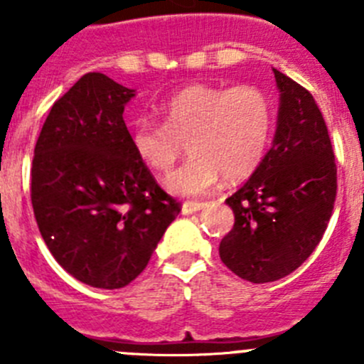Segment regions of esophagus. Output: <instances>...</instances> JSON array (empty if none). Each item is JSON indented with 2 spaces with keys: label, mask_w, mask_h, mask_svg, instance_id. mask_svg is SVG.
Segmentation results:
<instances>
[{
  "label": "esophagus",
  "mask_w": 364,
  "mask_h": 364,
  "mask_svg": "<svg viewBox=\"0 0 364 364\" xmlns=\"http://www.w3.org/2000/svg\"><path fill=\"white\" fill-rule=\"evenodd\" d=\"M204 202H184V205H182V213L184 215H193L197 213V211L204 210Z\"/></svg>",
  "instance_id": "esophagus-1"
}]
</instances>
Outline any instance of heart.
I'll return each instance as SVG.
<instances>
[{
    "instance_id": "1",
    "label": "heart",
    "mask_w": 364,
    "mask_h": 364,
    "mask_svg": "<svg viewBox=\"0 0 364 364\" xmlns=\"http://www.w3.org/2000/svg\"><path fill=\"white\" fill-rule=\"evenodd\" d=\"M164 122L140 118L131 125L136 159L154 173H167L188 144L193 159L167 176L169 191L202 197L224 176L237 182L264 159L273 127V105L255 85L195 83L160 105Z\"/></svg>"
}]
</instances>
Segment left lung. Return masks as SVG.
Wrapping results in <instances>:
<instances>
[{
    "label": "left lung",
    "instance_id": "8db88e82",
    "mask_svg": "<svg viewBox=\"0 0 364 364\" xmlns=\"http://www.w3.org/2000/svg\"><path fill=\"white\" fill-rule=\"evenodd\" d=\"M281 91L277 131L252 178L226 200L235 224L222 262L255 284L290 275L323 239L337 195L326 124L304 87L273 69Z\"/></svg>",
    "mask_w": 364,
    "mask_h": 364
}]
</instances>
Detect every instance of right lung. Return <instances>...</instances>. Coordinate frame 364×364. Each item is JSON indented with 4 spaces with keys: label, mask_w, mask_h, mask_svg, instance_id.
Listing matches in <instances>:
<instances>
[{
    "label": "right lung",
    "mask_w": 364,
    "mask_h": 364,
    "mask_svg": "<svg viewBox=\"0 0 364 364\" xmlns=\"http://www.w3.org/2000/svg\"><path fill=\"white\" fill-rule=\"evenodd\" d=\"M133 96L105 74H83L50 107L32 159V210L49 252L104 290L146 269L180 213L131 149L122 114Z\"/></svg>",
    "instance_id": "right-lung-1"
}]
</instances>
